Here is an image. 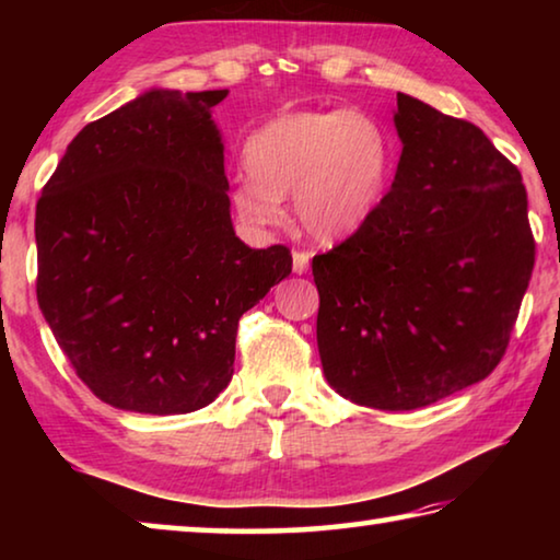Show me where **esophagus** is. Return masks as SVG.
<instances>
[{"label":"esophagus","mask_w":560,"mask_h":560,"mask_svg":"<svg viewBox=\"0 0 560 560\" xmlns=\"http://www.w3.org/2000/svg\"><path fill=\"white\" fill-rule=\"evenodd\" d=\"M311 257L306 252H293V273H306Z\"/></svg>","instance_id":"1"}]
</instances>
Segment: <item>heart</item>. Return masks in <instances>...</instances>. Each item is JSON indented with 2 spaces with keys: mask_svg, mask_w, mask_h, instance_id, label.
Masks as SVG:
<instances>
[{
  "mask_svg": "<svg viewBox=\"0 0 560 560\" xmlns=\"http://www.w3.org/2000/svg\"><path fill=\"white\" fill-rule=\"evenodd\" d=\"M246 175L232 187L242 222L281 220L291 195L299 224L320 242L360 230L381 205L387 179V140L358 110H289L264 122L244 143Z\"/></svg>",
  "mask_w": 560,
  "mask_h": 560,
  "instance_id": "obj_1",
  "label": "heart"
}]
</instances>
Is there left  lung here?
<instances>
[{
    "label": "left lung",
    "mask_w": 560,
    "mask_h": 560,
    "mask_svg": "<svg viewBox=\"0 0 560 560\" xmlns=\"http://www.w3.org/2000/svg\"><path fill=\"white\" fill-rule=\"evenodd\" d=\"M395 183L314 257L326 381L375 410H417L504 358L536 261L526 187L469 120L397 93Z\"/></svg>",
    "instance_id": "8db88e82"
}]
</instances>
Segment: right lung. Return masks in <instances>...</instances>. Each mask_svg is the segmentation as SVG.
<instances>
[{
    "label": "right lung",
    "mask_w": 560,
    "mask_h": 560,
    "mask_svg": "<svg viewBox=\"0 0 560 560\" xmlns=\"http://www.w3.org/2000/svg\"><path fill=\"white\" fill-rule=\"evenodd\" d=\"M148 91L75 136L36 202V299L83 385L118 410L183 415L232 381L242 314L289 246L234 234L212 108Z\"/></svg>",
    "instance_id": "add662e5"
}]
</instances>
